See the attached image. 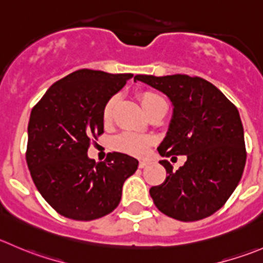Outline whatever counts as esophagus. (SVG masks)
I'll return each instance as SVG.
<instances>
[{
	"label": "esophagus",
	"mask_w": 263,
	"mask_h": 263,
	"mask_svg": "<svg viewBox=\"0 0 263 263\" xmlns=\"http://www.w3.org/2000/svg\"><path fill=\"white\" fill-rule=\"evenodd\" d=\"M146 165H149V160H140V163H139L140 168H145Z\"/></svg>",
	"instance_id": "esophagus-1"
}]
</instances>
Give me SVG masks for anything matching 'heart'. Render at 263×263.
I'll use <instances>...</instances> for the list:
<instances>
[{"label": "heart", "instance_id": "b5f03b06", "mask_svg": "<svg viewBox=\"0 0 263 263\" xmlns=\"http://www.w3.org/2000/svg\"><path fill=\"white\" fill-rule=\"evenodd\" d=\"M140 101H141L142 108H144L145 113H146L147 110L154 108L157 104H159L160 101L163 100L159 96L155 95V93L145 92L142 93L141 98H140ZM116 103L117 98H111L110 100L106 103L103 113L104 121L105 122L110 121ZM150 144H152V137L135 134V132H124V134L119 135V136L116 137V140H114V147H116V149H118L119 152L127 153V154L137 155V157H141V155L146 154Z\"/></svg>", "mask_w": 263, "mask_h": 263}]
</instances>
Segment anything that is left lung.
Returning a JSON list of instances; mask_svg holds the SVG:
<instances>
[{"label":"left lung","instance_id":"8db88e82","mask_svg":"<svg viewBox=\"0 0 263 263\" xmlns=\"http://www.w3.org/2000/svg\"><path fill=\"white\" fill-rule=\"evenodd\" d=\"M164 93L173 113L168 131L158 146L162 157L186 155L173 171L160 160L168 176L150 189L158 210L180 221H198L220 210L238 186L246 165L244 129L238 109L216 86L185 74L136 76Z\"/></svg>","mask_w":263,"mask_h":263}]
</instances>
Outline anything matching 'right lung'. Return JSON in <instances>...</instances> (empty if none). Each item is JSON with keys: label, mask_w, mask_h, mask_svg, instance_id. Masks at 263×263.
<instances>
[{"label": "right lung", "mask_w": 263, "mask_h": 263, "mask_svg": "<svg viewBox=\"0 0 263 263\" xmlns=\"http://www.w3.org/2000/svg\"><path fill=\"white\" fill-rule=\"evenodd\" d=\"M134 77L80 69L53 83L30 113L27 164L43 199L61 216L91 221L121 202L122 187L139 160L109 153L88 158L91 140L104 132L106 103Z\"/></svg>", "instance_id": "add662e5"}]
</instances>
